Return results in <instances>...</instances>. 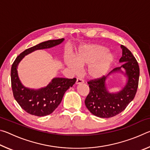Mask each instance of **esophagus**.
<instances>
[{
	"label": "esophagus",
	"mask_w": 150,
	"mask_h": 150,
	"mask_svg": "<svg viewBox=\"0 0 150 150\" xmlns=\"http://www.w3.org/2000/svg\"><path fill=\"white\" fill-rule=\"evenodd\" d=\"M84 83V81H83L82 79L81 78H77V81H76V84L79 85V84H82V83Z\"/></svg>",
	"instance_id": "esophagus-1"
}]
</instances>
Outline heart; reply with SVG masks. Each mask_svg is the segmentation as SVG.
Segmentation results:
<instances>
[{"label":"heart","mask_w":150,"mask_h":150,"mask_svg":"<svg viewBox=\"0 0 150 150\" xmlns=\"http://www.w3.org/2000/svg\"><path fill=\"white\" fill-rule=\"evenodd\" d=\"M73 61L66 57V65L73 72L77 73L79 67L88 65L87 75L91 79H98L106 74L114 62V55L107 52L105 47L98 44H88L81 47Z\"/></svg>","instance_id":"heart-1"}]
</instances>
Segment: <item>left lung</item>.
<instances>
[{
	"mask_svg": "<svg viewBox=\"0 0 150 150\" xmlns=\"http://www.w3.org/2000/svg\"><path fill=\"white\" fill-rule=\"evenodd\" d=\"M121 48L122 56L119 62L122 65L115 68L108 75L122 72L121 69H124L127 82L122 89L116 93H109L105 83L107 76L105 75L87 82L90 91L85 100V105L93 115L98 117L108 118L120 114L134 99L136 94L139 77L138 63L128 48L122 45Z\"/></svg>",
	"mask_w": 150,
	"mask_h": 150,
	"instance_id": "1",
	"label": "left lung"
}]
</instances>
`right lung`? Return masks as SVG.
I'll list each match as a JSON object with an SVG mask.
<instances>
[{
  "label": "right lung",
  "mask_w": 150,
  "mask_h": 150,
  "mask_svg": "<svg viewBox=\"0 0 150 150\" xmlns=\"http://www.w3.org/2000/svg\"><path fill=\"white\" fill-rule=\"evenodd\" d=\"M64 39L48 40L24 50L12 63L11 85L14 97L21 108L26 112L37 116H44L52 113L62 100L65 91L71 87L76 79L54 78L46 87L38 90L25 87L19 79L17 67L25 55L35 50L47 49L60 44Z\"/></svg>",
  "instance_id": "right-lung-1"
}]
</instances>
